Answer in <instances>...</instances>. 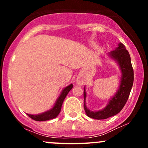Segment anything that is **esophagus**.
<instances>
[{"label":"esophagus","instance_id":"1","mask_svg":"<svg viewBox=\"0 0 148 148\" xmlns=\"http://www.w3.org/2000/svg\"><path fill=\"white\" fill-rule=\"evenodd\" d=\"M76 83H77V84L79 85V86H82V85H84V81H82V80H77V81H76Z\"/></svg>","mask_w":148,"mask_h":148}]
</instances>
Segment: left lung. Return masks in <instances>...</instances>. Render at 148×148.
Wrapping results in <instances>:
<instances>
[{"mask_svg":"<svg viewBox=\"0 0 148 148\" xmlns=\"http://www.w3.org/2000/svg\"><path fill=\"white\" fill-rule=\"evenodd\" d=\"M108 56L117 62L121 72L120 86L113 97L107 103L106 106L99 111H92L88 109L86 104V92L84 87V110L86 115L90 118L96 120H105L120 113L125 106L134 83V70L132 68L131 58L125 45L120 42L115 50L108 53Z\"/></svg>","mask_w":148,"mask_h":148,"instance_id":"left-lung-1","label":"left lung"}]
</instances>
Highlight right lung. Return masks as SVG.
Masks as SVG:
<instances>
[{
  "label": "right lung",
  "mask_w": 148,
  "mask_h": 148,
  "mask_svg": "<svg viewBox=\"0 0 148 148\" xmlns=\"http://www.w3.org/2000/svg\"><path fill=\"white\" fill-rule=\"evenodd\" d=\"M73 85L70 84L68 86L65 87L61 92L60 96L58 97L56 103H54L53 106L52 108L48 110V111L43 112V113H40V114L32 115V114H27L30 118L35 121H46V120H51V119L56 118L58 115H59L62 108V103H63L66 96L69 93V92L72 89Z\"/></svg>",
  "instance_id": "add662e5"
}]
</instances>
